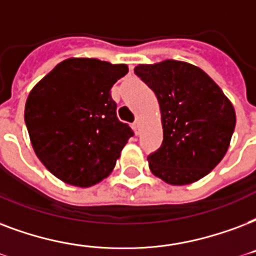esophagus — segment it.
Instances as JSON below:
<instances>
[{
  "instance_id": "esophagus-1",
  "label": "esophagus",
  "mask_w": 256,
  "mask_h": 256,
  "mask_svg": "<svg viewBox=\"0 0 256 256\" xmlns=\"http://www.w3.org/2000/svg\"><path fill=\"white\" fill-rule=\"evenodd\" d=\"M132 128H134V132H136V134H138V132H140V122H138V120L132 124Z\"/></svg>"
}]
</instances>
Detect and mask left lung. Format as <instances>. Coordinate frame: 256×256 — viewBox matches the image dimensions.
<instances>
[{"mask_svg":"<svg viewBox=\"0 0 256 256\" xmlns=\"http://www.w3.org/2000/svg\"><path fill=\"white\" fill-rule=\"evenodd\" d=\"M134 74L158 99L162 145L148 157L154 176L186 185L223 160L236 124L235 108L202 68L178 60L140 64Z\"/></svg>","mask_w":256,"mask_h":256,"instance_id":"obj_1","label":"left lung"}]
</instances>
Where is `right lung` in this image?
I'll return each mask as SVG.
<instances>
[{
	"mask_svg": "<svg viewBox=\"0 0 256 256\" xmlns=\"http://www.w3.org/2000/svg\"><path fill=\"white\" fill-rule=\"evenodd\" d=\"M128 72L126 64L70 58L29 92L24 116L30 144L58 180L88 188L112 172L132 136L111 98V87Z\"/></svg>",
	"mask_w": 256,
	"mask_h": 256,
	"instance_id": "1",
	"label": "right lung"
}]
</instances>
